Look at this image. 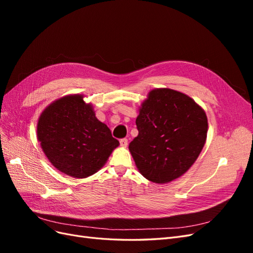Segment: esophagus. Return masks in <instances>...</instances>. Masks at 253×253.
<instances>
[{
    "label": "esophagus",
    "instance_id": "1",
    "mask_svg": "<svg viewBox=\"0 0 253 253\" xmlns=\"http://www.w3.org/2000/svg\"><path fill=\"white\" fill-rule=\"evenodd\" d=\"M120 145H121V147H126V145H127V139L126 138H122V139H120Z\"/></svg>",
    "mask_w": 253,
    "mask_h": 253
}]
</instances>
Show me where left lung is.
<instances>
[{"label":"left lung","instance_id":"left-lung-1","mask_svg":"<svg viewBox=\"0 0 253 253\" xmlns=\"http://www.w3.org/2000/svg\"><path fill=\"white\" fill-rule=\"evenodd\" d=\"M138 136L128 145L145 178L167 183L186 173L202 152L206 113L192 98L170 88L150 91L136 119Z\"/></svg>","mask_w":253,"mask_h":253}]
</instances>
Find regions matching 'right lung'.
I'll return each instance as SVG.
<instances>
[{"mask_svg":"<svg viewBox=\"0 0 253 253\" xmlns=\"http://www.w3.org/2000/svg\"><path fill=\"white\" fill-rule=\"evenodd\" d=\"M37 133L52 166L77 178L96 173L119 144L81 95L66 96L50 104L38 121Z\"/></svg>","mask_w":253,"mask_h":253,"instance_id":"add662e5","label":"right lung"}]
</instances>
